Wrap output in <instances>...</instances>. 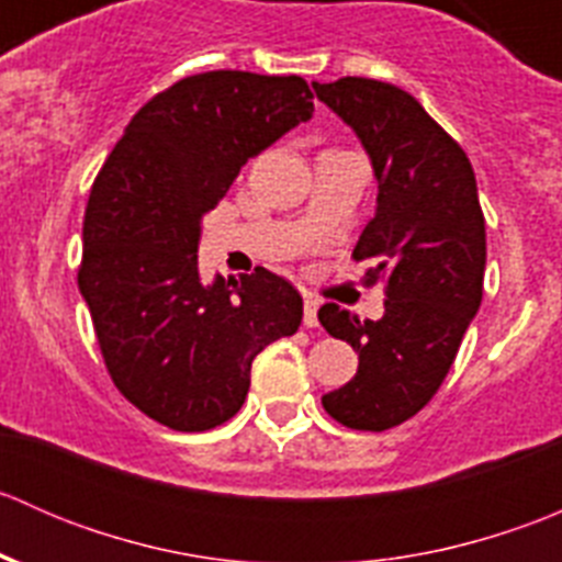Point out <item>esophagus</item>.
Returning <instances> with one entry per match:
<instances>
[{
	"label": "esophagus",
	"mask_w": 562,
	"mask_h": 562,
	"mask_svg": "<svg viewBox=\"0 0 562 562\" xmlns=\"http://www.w3.org/2000/svg\"><path fill=\"white\" fill-rule=\"evenodd\" d=\"M317 307H321V304H317L315 299H304V326L307 328L317 326Z\"/></svg>",
	"instance_id": "34e87169"
}]
</instances>
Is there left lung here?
<instances>
[{"label":"left lung","mask_w":562,"mask_h":562,"mask_svg":"<svg viewBox=\"0 0 562 562\" xmlns=\"http://www.w3.org/2000/svg\"><path fill=\"white\" fill-rule=\"evenodd\" d=\"M313 89L370 157L378 206L353 258L375 260L372 274L389 277L381 321H359L337 304L317 313L359 353L353 381L321 402L345 427L383 432L432 400L479 313L484 214L468 155L413 94L350 76Z\"/></svg>","instance_id":"8db88e82"}]
</instances>
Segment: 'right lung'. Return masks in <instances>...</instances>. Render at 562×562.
<instances>
[{"mask_svg": "<svg viewBox=\"0 0 562 562\" xmlns=\"http://www.w3.org/2000/svg\"><path fill=\"white\" fill-rule=\"evenodd\" d=\"M307 119L313 92L299 76L181 78L135 113L94 179L78 291L116 389L176 432L234 418L255 356L299 331L291 282L258 266L206 285L198 241L249 157Z\"/></svg>", "mask_w": 562, "mask_h": 562, "instance_id": "right-lung-1", "label": "right lung"}]
</instances>
